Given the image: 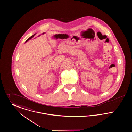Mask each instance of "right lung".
Returning a JSON list of instances; mask_svg holds the SVG:
<instances>
[{"instance_id":"right-lung-1","label":"right lung","mask_w":132,"mask_h":132,"mask_svg":"<svg viewBox=\"0 0 132 132\" xmlns=\"http://www.w3.org/2000/svg\"><path fill=\"white\" fill-rule=\"evenodd\" d=\"M35 34H34V35H32V36H31V37H29V38H28V39H27V40H26V42H27V41H28V40H30V39H31V38H33V37H34V35H35Z\"/></svg>"}]
</instances>
